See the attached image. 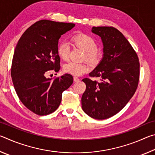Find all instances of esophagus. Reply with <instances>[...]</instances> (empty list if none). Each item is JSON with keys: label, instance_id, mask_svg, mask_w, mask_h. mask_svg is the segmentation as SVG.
Returning <instances> with one entry per match:
<instances>
[{"label": "esophagus", "instance_id": "obj_1", "mask_svg": "<svg viewBox=\"0 0 155 155\" xmlns=\"http://www.w3.org/2000/svg\"><path fill=\"white\" fill-rule=\"evenodd\" d=\"M74 78V82H78V81H79V78H78L77 77H74V78Z\"/></svg>", "mask_w": 155, "mask_h": 155}]
</instances>
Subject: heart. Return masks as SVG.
I'll list each match as a JSON object with an SVG mask.
<instances>
[{"label": "heart", "mask_w": 155, "mask_h": 155, "mask_svg": "<svg viewBox=\"0 0 155 155\" xmlns=\"http://www.w3.org/2000/svg\"><path fill=\"white\" fill-rule=\"evenodd\" d=\"M72 42L78 48L85 52V58L92 64H97L103 57V51L96 48V42L90 35L83 33L76 34L71 39ZM57 54L59 57L66 60L69 55L70 48L66 42H61L57 46ZM64 72L74 76H81L89 71L90 66L87 64L68 62L63 67Z\"/></svg>", "instance_id": "obj_1"}]
</instances>
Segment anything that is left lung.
<instances>
[{
	"mask_svg": "<svg viewBox=\"0 0 155 155\" xmlns=\"http://www.w3.org/2000/svg\"><path fill=\"white\" fill-rule=\"evenodd\" d=\"M91 32L101 38L103 54L89 74L101 81L83 79L86 90L81 104L89 116L104 120L121 111L134 95L140 78V63L132 46L117 28L94 27Z\"/></svg>",
	"mask_w": 155,
	"mask_h": 155,
	"instance_id": "left-lung-1",
	"label": "left lung"
}]
</instances>
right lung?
<instances>
[{
  "label": "right lung",
  "instance_id": "1",
  "mask_svg": "<svg viewBox=\"0 0 155 155\" xmlns=\"http://www.w3.org/2000/svg\"><path fill=\"white\" fill-rule=\"evenodd\" d=\"M74 26L40 20L25 31L15 46L11 70L15 90L22 104L37 115L55 111L61 102L63 91L73 83L69 74L54 80L46 78V74L49 70H59V40Z\"/></svg>",
  "mask_w": 155,
  "mask_h": 155
}]
</instances>
